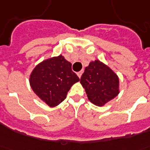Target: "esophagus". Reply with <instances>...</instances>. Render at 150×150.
<instances>
[{"label": "esophagus", "mask_w": 150, "mask_h": 150, "mask_svg": "<svg viewBox=\"0 0 150 150\" xmlns=\"http://www.w3.org/2000/svg\"><path fill=\"white\" fill-rule=\"evenodd\" d=\"M82 74H83V71H79V72H78V73H77V75H78L79 78V79L81 78V76H82Z\"/></svg>", "instance_id": "esophagus-1"}]
</instances>
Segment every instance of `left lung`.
<instances>
[{
    "mask_svg": "<svg viewBox=\"0 0 150 150\" xmlns=\"http://www.w3.org/2000/svg\"><path fill=\"white\" fill-rule=\"evenodd\" d=\"M80 83L87 98L98 106H104L119 93V79L109 67L99 60L92 61L82 75Z\"/></svg>",
    "mask_w": 150,
    "mask_h": 150,
    "instance_id": "left-lung-1",
    "label": "left lung"
}]
</instances>
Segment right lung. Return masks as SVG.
<instances>
[{"instance_id":"1","label":"right lung","mask_w":150,"mask_h":150,"mask_svg":"<svg viewBox=\"0 0 150 150\" xmlns=\"http://www.w3.org/2000/svg\"><path fill=\"white\" fill-rule=\"evenodd\" d=\"M79 81V78L72 71L71 64L61 55L36 65L29 78L34 93L50 107L62 103L72 85Z\"/></svg>"}]
</instances>
